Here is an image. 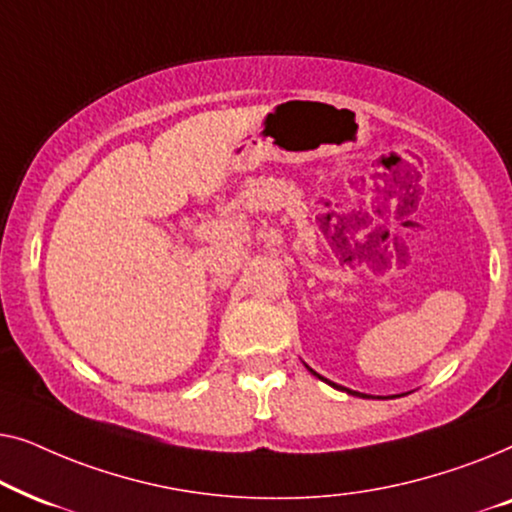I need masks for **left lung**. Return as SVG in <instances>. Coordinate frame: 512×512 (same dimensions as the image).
I'll return each instance as SVG.
<instances>
[{
	"instance_id": "1",
	"label": "left lung",
	"mask_w": 512,
	"mask_h": 512,
	"mask_svg": "<svg viewBox=\"0 0 512 512\" xmlns=\"http://www.w3.org/2000/svg\"><path fill=\"white\" fill-rule=\"evenodd\" d=\"M312 370V368H310ZM312 373H314V370H312ZM314 375H317V373H314ZM317 377H321V375H317ZM321 380H324V377H321ZM328 384H333V382H328ZM333 387L335 389H342V387H338V384H333ZM349 391V389H347ZM349 394H356V396H363V394H359V391H349ZM368 398V396H366Z\"/></svg>"
}]
</instances>
